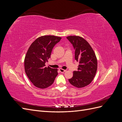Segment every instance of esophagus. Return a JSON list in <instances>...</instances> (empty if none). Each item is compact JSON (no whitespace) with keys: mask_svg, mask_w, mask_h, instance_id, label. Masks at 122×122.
Segmentation results:
<instances>
[{"mask_svg":"<svg viewBox=\"0 0 122 122\" xmlns=\"http://www.w3.org/2000/svg\"><path fill=\"white\" fill-rule=\"evenodd\" d=\"M59 71H60V72H61V73H64L66 71V70L62 69H59Z\"/></svg>","mask_w":122,"mask_h":122,"instance_id":"34e87169","label":"esophagus"}]
</instances>
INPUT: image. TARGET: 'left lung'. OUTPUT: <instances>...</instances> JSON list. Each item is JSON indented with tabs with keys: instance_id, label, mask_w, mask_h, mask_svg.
Here are the masks:
<instances>
[{
	"instance_id": "8db88e82",
	"label": "left lung",
	"mask_w": 122,
	"mask_h": 122,
	"mask_svg": "<svg viewBox=\"0 0 122 122\" xmlns=\"http://www.w3.org/2000/svg\"><path fill=\"white\" fill-rule=\"evenodd\" d=\"M67 39L75 49V59L79 62L78 71L73 72L69 81L73 86L81 88L90 84L97 70V60L94 51L86 41L79 36H68Z\"/></svg>"
}]
</instances>
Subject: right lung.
<instances>
[{"instance_id":"right-lung-1","label":"right lung","mask_w":122,"mask_h":122,"mask_svg":"<svg viewBox=\"0 0 122 122\" xmlns=\"http://www.w3.org/2000/svg\"><path fill=\"white\" fill-rule=\"evenodd\" d=\"M61 38L44 36L36 39L27 50L24 59V69L29 79L36 87L45 88L52 85L58 75L57 69L45 67L53 47Z\"/></svg>"}]
</instances>
